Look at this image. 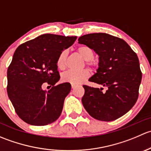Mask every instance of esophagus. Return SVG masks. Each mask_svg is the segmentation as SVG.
I'll use <instances>...</instances> for the list:
<instances>
[{
    "instance_id": "esophagus-1",
    "label": "esophagus",
    "mask_w": 151,
    "mask_h": 151,
    "mask_svg": "<svg viewBox=\"0 0 151 151\" xmlns=\"http://www.w3.org/2000/svg\"><path fill=\"white\" fill-rule=\"evenodd\" d=\"M76 87V85H74V84H71V88H74Z\"/></svg>"
}]
</instances>
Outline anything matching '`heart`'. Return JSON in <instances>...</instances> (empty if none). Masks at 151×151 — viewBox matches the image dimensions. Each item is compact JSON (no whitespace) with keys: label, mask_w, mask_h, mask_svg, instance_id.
Returning <instances> with one entry per match:
<instances>
[{"label":"heart","mask_w":151,"mask_h":151,"mask_svg":"<svg viewBox=\"0 0 151 151\" xmlns=\"http://www.w3.org/2000/svg\"><path fill=\"white\" fill-rule=\"evenodd\" d=\"M77 52L85 60H86L87 66L90 67H93L95 66V63L92 60V59L94 57V52L91 47L86 46V45H82V46L77 47ZM66 50H63L59 54L57 59V66L59 69L63 70L66 68ZM89 77L90 72L87 69H84L80 71L69 70L62 75V80H63V81L70 83L71 84L77 85L85 82Z\"/></svg>","instance_id":"obj_1"}]
</instances>
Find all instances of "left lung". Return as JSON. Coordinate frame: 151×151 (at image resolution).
Instances as JSON below:
<instances>
[{"mask_svg":"<svg viewBox=\"0 0 151 151\" xmlns=\"http://www.w3.org/2000/svg\"><path fill=\"white\" fill-rule=\"evenodd\" d=\"M78 41L99 56L98 69L89 81L106 88L103 91V88L83 85L85 109L99 121L121 118L133 107L139 96L142 72L137 55L124 40L107 33L86 34Z\"/></svg>","mask_w":151,"mask_h":151,"instance_id":"left-lung-1","label":"left lung"}]
</instances>
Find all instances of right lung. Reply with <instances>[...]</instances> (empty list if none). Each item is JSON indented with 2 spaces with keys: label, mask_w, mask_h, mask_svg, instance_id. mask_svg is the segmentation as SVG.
Wrapping results in <instances>:
<instances>
[{
  "label": "right lung",
  "mask_w": 151,
  "mask_h": 151,
  "mask_svg": "<svg viewBox=\"0 0 151 151\" xmlns=\"http://www.w3.org/2000/svg\"><path fill=\"white\" fill-rule=\"evenodd\" d=\"M77 36L41 35L15 50L7 70V93L18 116L33 126H46L60 117L71 84L60 80L57 59ZM45 84L52 88L47 91Z\"/></svg>",
  "instance_id": "1"
}]
</instances>
